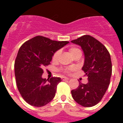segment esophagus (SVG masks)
Here are the masks:
<instances>
[{"label":"esophagus","instance_id":"34e87169","mask_svg":"<svg viewBox=\"0 0 123 123\" xmlns=\"http://www.w3.org/2000/svg\"><path fill=\"white\" fill-rule=\"evenodd\" d=\"M61 79H62V80H63V81L67 80H69V79H68V78H66V77H62Z\"/></svg>","mask_w":123,"mask_h":123}]
</instances>
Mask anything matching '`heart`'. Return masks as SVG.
Segmentation results:
<instances>
[{
  "label": "heart",
  "instance_id": "heart-1",
  "mask_svg": "<svg viewBox=\"0 0 123 123\" xmlns=\"http://www.w3.org/2000/svg\"><path fill=\"white\" fill-rule=\"evenodd\" d=\"M69 52H70V54H71V55L73 56L74 54H75L77 52H79V51H80V50H79V48H75V47H71V48H69ZM60 54H61V51H60V50H57V52H55V54H54V55L52 57V60H53L54 61H57V60L59 59V57ZM72 70H73L72 69H66L65 70V71L66 73H69V72L72 71Z\"/></svg>",
  "mask_w": 123,
  "mask_h": 123
}]
</instances>
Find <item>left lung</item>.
Masks as SVG:
<instances>
[{
    "instance_id": "left-lung-1",
    "label": "left lung",
    "mask_w": 123,
    "mask_h": 123,
    "mask_svg": "<svg viewBox=\"0 0 123 123\" xmlns=\"http://www.w3.org/2000/svg\"><path fill=\"white\" fill-rule=\"evenodd\" d=\"M71 43L81 46L85 60L82 70L87 77L86 84L79 82L71 91L77 103L85 107L94 106L101 101L108 89L112 75V62L109 51L102 43L89 35H84Z\"/></svg>"
}]
</instances>
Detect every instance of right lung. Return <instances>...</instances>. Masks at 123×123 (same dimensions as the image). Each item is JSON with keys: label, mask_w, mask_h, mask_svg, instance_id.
Listing matches in <instances>:
<instances>
[{"label": "right lung", "mask_w": 123, "mask_h": 123, "mask_svg": "<svg viewBox=\"0 0 123 123\" xmlns=\"http://www.w3.org/2000/svg\"><path fill=\"white\" fill-rule=\"evenodd\" d=\"M68 41H57L37 36L22 44L14 62L16 85L24 100L34 107H43L55 95L61 79L42 78L43 68L49 65L52 56Z\"/></svg>", "instance_id": "obj_1"}]
</instances>
